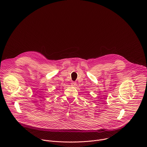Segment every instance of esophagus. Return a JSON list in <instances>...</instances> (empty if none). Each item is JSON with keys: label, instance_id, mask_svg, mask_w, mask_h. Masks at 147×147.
I'll return each mask as SVG.
<instances>
[{"label": "esophagus", "instance_id": "esophagus-1", "mask_svg": "<svg viewBox=\"0 0 147 147\" xmlns=\"http://www.w3.org/2000/svg\"><path fill=\"white\" fill-rule=\"evenodd\" d=\"M76 82H72L71 83V86H76Z\"/></svg>", "mask_w": 147, "mask_h": 147}]
</instances>
